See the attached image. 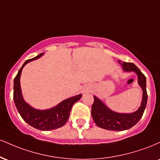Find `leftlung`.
<instances>
[{
    "label": "left lung",
    "mask_w": 160,
    "mask_h": 160,
    "mask_svg": "<svg viewBox=\"0 0 160 160\" xmlns=\"http://www.w3.org/2000/svg\"><path fill=\"white\" fill-rule=\"evenodd\" d=\"M122 68L126 72L133 71L137 74L138 83L143 91L141 106L136 111L129 113H118L112 111L105 104L94 96V102L92 106V117L98 127L112 131H123L129 129L140 120L145 110L148 102V93L146 89V78L142 72L133 63L118 60Z\"/></svg>",
    "instance_id": "left-lung-1"
}]
</instances>
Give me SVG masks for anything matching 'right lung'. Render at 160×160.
<instances>
[{
    "mask_svg": "<svg viewBox=\"0 0 160 160\" xmlns=\"http://www.w3.org/2000/svg\"><path fill=\"white\" fill-rule=\"evenodd\" d=\"M43 55V52L40 53L32 59L27 60L19 69L14 79L13 100L22 118L28 124L41 131H49L62 127L66 123L69 118L72 106L81 98L82 94L65 99L57 105L46 110L36 109L24 100L20 86V77L22 68L28 62L38 59Z\"/></svg>",
    "mask_w": 160,
    "mask_h": 160,
    "instance_id": "add662e5",
    "label": "right lung"
}]
</instances>
